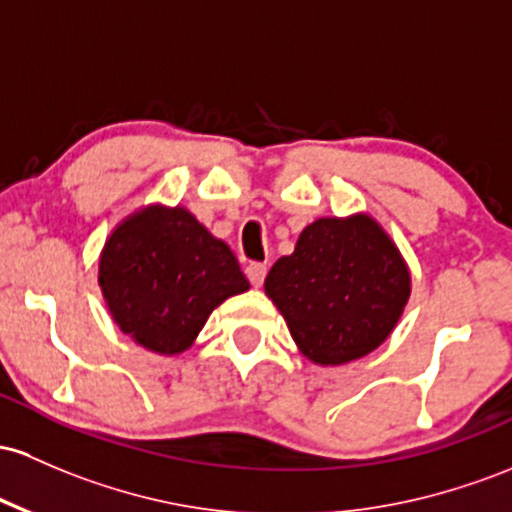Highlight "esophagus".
Listing matches in <instances>:
<instances>
[{"instance_id":"1","label":"esophagus","mask_w":512,"mask_h":512,"mask_svg":"<svg viewBox=\"0 0 512 512\" xmlns=\"http://www.w3.org/2000/svg\"><path fill=\"white\" fill-rule=\"evenodd\" d=\"M245 274L252 286H262V282H265L267 277V265H262V262H250V265L245 267Z\"/></svg>"}]
</instances>
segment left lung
Wrapping results in <instances>:
<instances>
[{"label": "left lung", "instance_id": "left-lung-1", "mask_svg": "<svg viewBox=\"0 0 512 512\" xmlns=\"http://www.w3.org/2000/svg\"><path fill=\"white\" fill-rule=\"evenodd\" d=\"M265 294L303 355L335 367L389 338L411 296V272L367 213L318 218L269 269Z\"/></svg>", "mask_w": 512, "mask_h": 512}]
</instances>
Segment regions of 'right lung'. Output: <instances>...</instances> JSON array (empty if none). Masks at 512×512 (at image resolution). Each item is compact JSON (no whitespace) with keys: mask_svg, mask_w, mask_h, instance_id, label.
Returning <instances> with one entry per match:
<instances>
[{"mask_svg":"<svg viewBox=\"0 0 512 512\" xmlns=\"http://www.w3.org/2000/svg\"><path fill=\"white\" fill-rule=\"evenodd\" d=\"M99 286L116 325L145 350L179 355L228 296L250 282L223 240L182 206H148L106 240Z\"/></svg>","mask_w":512,"mask_h":512,"instance_id":"add662e5","label":"right lung"}]
</instances>
